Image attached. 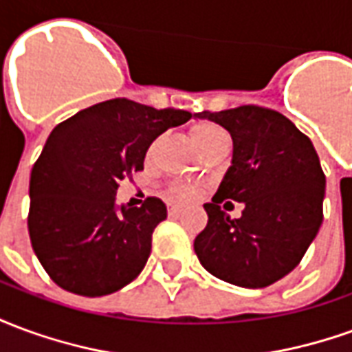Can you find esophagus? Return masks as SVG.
I'll list each match as a JSON object with an SVG mask.
<instances>
[{
	"label": "esophagus",
	"instance_id": "esophagus-1",
	"mask_svg": "<svg viewBox=\"0 0 352 352\" xmlns=\"http://www.w3.org/2000/svg\"><path fill=\"white\" fill-rule=\"evenodd\" d=\"M181 211H183V209H181L179 206H169V209H168L169 217H179V214H181Z\"/></svg>",
	"mask_w": 352,
	"mask_h": 352
}]
</instances>
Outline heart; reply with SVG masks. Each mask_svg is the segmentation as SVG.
Here are the masks:
<instances>
[{"label": "heart", "instance_id": "heart-1", "mask_svg": "<svg viewBox=\"0 0 352 352\" xmlns=\"http://www.w3.org/2000/svg\"><path fill=\"white\" fill-rule=\"evenodd\" d=\"M192 143L198 146V151H204L209 145H214L219 141H226L228 139V133L226 130H222L219 124L213 122H199L194 124L190 130ZM171 196L175 199H181V201H190L198 196V190L194 186H173L171 188Z\"/></svg>", "mask_w": 352, "mask_h": 352}]
</instances>
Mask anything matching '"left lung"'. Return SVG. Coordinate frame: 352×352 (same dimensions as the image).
Listing matches in <instances>:
<instances>
[{
  "instance_id": "left-lung-1",
  "label": "left lung",
  "mask_w": 352,
  "mask_h": 352,
  "mask_svg": "<svg viewBox=\"0 0 352 352\" xmlns=\"http://www.w3.org/2000/svg\"><path fill=\"white\" fill-rule=\"evenodd\" d=\"M196 116L230 131L234 156L213 201L204 206L209 221L194 239V251L219 279L243 288L270 287L302 262L322 224L326 177L317 151L273 109L241 105ZM226 199L245 206L239 219H230L220 207Z\"/></svg>"
}]
</instances>
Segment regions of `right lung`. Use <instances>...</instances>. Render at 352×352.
Returning <instances> with one entry per match:
<instances>
[{"mask_svg": "<svg viewBox=\"0 0 352 352\" xmlns=\"http://www.w3.org/2000/svg\"><path fill=\"white\" fill-rule=\"evenodd\" d=\"M190 118L188 111L116 98L82 109L50 131L30 177L28 230L58 287L96 298L141 273L168 209L158 198L116 207V188L143 169L154 139Z\"/></svg>", "mask_w": 352, "mask_h": 352, "instance_id": "obj_1", "label": "right lung"}]
</instances>
